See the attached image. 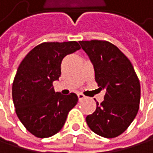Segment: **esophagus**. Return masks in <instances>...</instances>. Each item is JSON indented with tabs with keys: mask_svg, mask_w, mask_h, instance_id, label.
I'll use <instances>...</instances> for the list:
<instances>
[{
	"mask_svg": "<svg viewBox=\"0 0 153 153\" xmlns=\"http://www.w3.org/2000/svg\"><path fill=\"white\" fill-rule=\"evenodd\" d=\"M86 97L83 95V94H81V93H79L78 94V98H79V101H82L84 98H85Z\"/></svg>",
	"mask_w": 153,
	"mask_h": 153,
	"instance_id": "1",
	"label": "esophagus"
}]
</instances>
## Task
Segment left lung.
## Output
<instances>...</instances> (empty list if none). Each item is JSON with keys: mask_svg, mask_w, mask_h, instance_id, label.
Segmentation results:
<instances>
[{"mask_svg": "<svg viewBox=\"0 0 153 153\" xmlns=\"http://www.w3.org/2000/svg\"><path fill=\"white\" fill-rule=\"evenodd\" d=\"M79 44L89 56L95 70V79L105 95L97 109L87 116L89 128L103 137L121 135L137 116L141 87L130 60L107 41H81Z\"/></svg>", "mask_w": 153, "mask_h": 153, "instance_id": "obj_1", "label": "left lung"}]
</instances>
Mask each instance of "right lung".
<instances>
[{
    "label": "right lung",
    "mask_w": 153,
    "mask_h": 153,
    "mask_svg": "<svg viewBox=\"0 0 153 153\" xmlns=\"http://www.w3.org/2000/svg\"><path fill=\"white\" fill-rule=\"evenodd\" d=\"M79 48L77 42H43L33 48L17 68L12 85L16 113L36 137H49L59 132L77 105L76 94L56 93L53 81L61 75L63 58Z\"/></svg>",
    "instance_id": "add662e5"
}]
</instances>
